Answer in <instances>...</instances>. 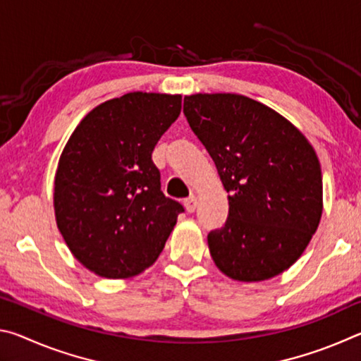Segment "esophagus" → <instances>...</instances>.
Here are the masks:
<instances>
[{"label": "esophagus", "instance_id": "esophagus-1", "mask_svg": "<svg viewBox=\"0 0 361 361\" xmlns=\"http://www.w3.org/2000/svg\"><path fill=\"white\" fill-rule=\"evenodd\" d=\"M185 207H186V212L188 213H194L195 212V207H197V197H195V195H191V197H188L185 200Z\"/></svg>", "mask_w": 361, "mask_h": 361}]
</instances>
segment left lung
<instances>
[{"label": "left lung", "mask_w": 361, "mask_h": 361, "mask_svg": "<svg viewBox=\"0 0 361 361\" xmlns=\"http://www.w3.org/2000/svg\"><path fill=\"white\" fill-rule=\"evenodd\" d=\"M183 113L229 192L228 219L207 237L216 267L239 282L282 274L322 218V169L312 145L283 116L243 95H188Z\"/></svg>", "instance_id": "8db88e82"}]
</instances>
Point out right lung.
Instances as JSON below:
<instances>
[{
  "mask_svg": "<svg viewBox=\"0 0 361 361\" xmlns=\"http://www.w3.org/2000/svg\"><path fill=\"white\" fill-rule=\"evenodd\" d=\"M181 95L130 92L94 108L71 133L54 181L60 234L100 277L138 276L161 255L183 205L161 191L151 154Z\"/></svg>",
  "mask_w": 361,
  "mask_h": 361,
  "instance_id": "obj_1",
  "label": "right lung"
}]
</instances>
